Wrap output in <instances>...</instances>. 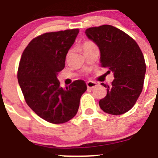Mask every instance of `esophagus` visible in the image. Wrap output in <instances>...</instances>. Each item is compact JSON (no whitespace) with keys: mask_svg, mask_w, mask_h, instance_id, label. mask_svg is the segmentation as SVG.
I'll use <instances>...</instances> for the list:
<instances>
[{"mask_svg":"<svg viewBox=\"0 0 158 158\" xmlns=\"http://www.w3.org/2000/svg\"><path fill=\"white\" fill-rule=\"evenodd\" d=\"M87 87L89 89H94L97 86V83L95 82H93V81H89L86 83Z\"/></svg>","mask_w":158,"mask_h":158,"instance_id":"obj_1","label":"esophagus"}]
</instances>
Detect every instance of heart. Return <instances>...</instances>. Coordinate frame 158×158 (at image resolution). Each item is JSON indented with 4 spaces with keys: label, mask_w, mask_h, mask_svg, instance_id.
Segmentation results:
<instances>
[{
    "label": "heart",
    "mask_w": 158,
    "mask_h": 158,
    "mask_svg": "<svg viewBox=\"0 0 158 158\" xmlns=\"http://www.w3.org/2000/svg\"><path fill=\"white\" fill-rule=\"evenodd\" d=\"M95 47H97L96 44H95V42H93L92 40H90L84 41L82 44V49L84 53L88 52V51L90 50V49L95 48Z\"/></svg>",
    "instance_id": "heart-1"
}]
</instances>
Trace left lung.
<instances>
[{"mask_svg":"<svg viewBox=\"0 0 158 158\" xmlns=\"http://www.w3.org/2000/svg\"><path fill=\"white\" fill-rule=\"evenodd\" d=\"M85 34L101 52V66L114 73V79L107 95L99 101L102 110L111 114H122L132 109L143 89L146 64L135 40L111 25L90 27Z\"/></svg>","mask_w":158,"mask_h":158,"instance_id":"obj_1","label":"left lung"}]
</instances>
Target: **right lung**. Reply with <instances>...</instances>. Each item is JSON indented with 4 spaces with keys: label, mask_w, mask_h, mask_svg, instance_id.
Segmentation results:
<instances>
[{
    "label": "right lung",
    "mask_w": 158,
    "mask_h": 158,
    "mask_svg": "<svg viewBox=\"0 0 158 158\" xmlns=\"http://www.w3.org/2000/svg\"><path fill=\"white\" fill-rule=\"evenodd\" d=\"M79 29L49 32L33 38L23 50L17 71L19 85L28 106L41 118L62 124L77 113L87 86L76 80L66 89L57 74L65 67L66 56Z\"/></svg>",
    "instance_id": "right-lung-1"
}]
</instances>
